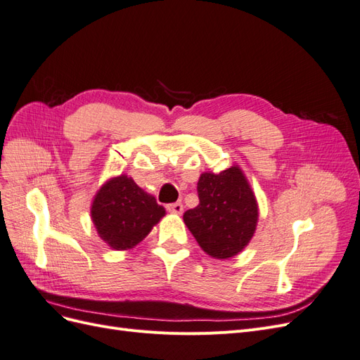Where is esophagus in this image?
Wrapping results in <instances>:
<instances>
[{
	"mask_svg": "<svg viewBox=\"0 0 360 360\" xmlns=\"http://www.w3.org/2000/svg\"><path fill=\"white\" fill-rule=\"evenodd\" d=\"M167 210L169 213H177L180 214L183 212V204L181 202H171V204H167Z\"/></svg>",
	"mask_w": 360,
	"mask_h": 360,
	"instance_id": "1",
	"label": "esophagus"
}]
</instances>
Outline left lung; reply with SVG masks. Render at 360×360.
<instances>
[{
  "label": "left lung",
  "instance_id": "8db88e82",
  "mask_svg": "<svg viewBox=\"0 0 360 360\" xmlns=\"http://www.w3.org/2000/svg\"><path fill=\"white\" fill-rule=\"evenodd\" d=\"M200 204L184 212L183 221L204 252L214 258L237 255L254 236L258 207L252 189L237 167L198 180Z\"/></svg>",
  "mask_w": 360,
  "mask_h": 360
}]
</instances>
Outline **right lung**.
Instances as JSON below:
<instances>
[{"label":"right lung","mask_w":360,"mask_h":360,"mask_svg":"<svg viewBox=\"0 0 360 360\" xmlns=\"http://www.w3.org/2000/svg\"><path fill=\"white\" fill-rule=\"evenodd\" d=\"M165 214L155 197L146 193L127 176L108 181L97 192L91 207L96 230L112 249L134 248Z\"/></svg>","instance_id":"1"}]
</instances>
